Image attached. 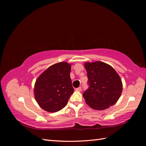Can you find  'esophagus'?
<instances>
[{"label": "esophagus", "mask_w": 146, "mask_h": 146, "mask_svg": "<svg viewBox=\"0 0 146 146\" xmlns=\"http://www.w3.org/2000/svg\"><path fill=\"white\" fill-rule=\"evenodd\" d=\"M82 90V87H78L76 89V91H80Z\"/></svg>", "instance_id": "esophagus-1"}]
</instances>
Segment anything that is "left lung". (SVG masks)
I'll return each mask as SVG.
<instances>
[{
    "instance_id": "8db88e82",
    "label": "left lung",
    "mask_w": 146,
    "mask_h": 146,
    "mask_svg": "<svg viewBox=\"0 0 146 146\" xmlns=\"http://www.w3.org/2000/svg\"><path fill=\"white\" fill-rule=\"evenodd\" d=\"M89 88L83 92L86 103L92 109L104 110L115 104L122 91V80L111 66L102 61L87 62Z\"/></svg>"
}]
</instances>
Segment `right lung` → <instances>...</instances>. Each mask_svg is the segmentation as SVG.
<instances>
[{
    "instance_id": "right-lung-1",
    "label": "right lung",
    "mask_w": 146,
    "mask_h": 146,
    "mask_svg": "<svg viewBox=\"0 0 146 146\" xmlns=\"http://www.w3.org/2000/svg\"><path fill=\"white\" fill-rule=\"evenodd\" d=\"M70 70V64L58 63L48 67L37 78L34 88L35 98L45 111L55 113L67 105L74 92Z\"/></svg>"
}]
</instances>
